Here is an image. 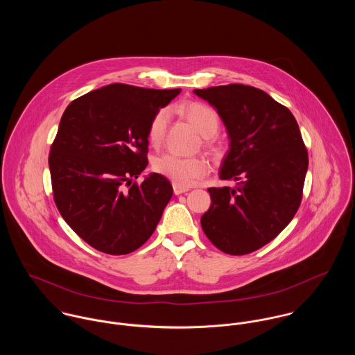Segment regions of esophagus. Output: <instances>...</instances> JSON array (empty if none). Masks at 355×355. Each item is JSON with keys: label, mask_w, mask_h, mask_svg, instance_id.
Masks as SVG:
<instances>
[{"label": "esophagus", "mask_w": 355, "mask_h": 355, "mask_svg": "<svg viewBox=\"0 0 355 355\" xmlns=\"http://www.w3.org/2000/svg\"><path fill=\"white\" fill-rule=\"evenodd\" d=\"M187 191H189L187 187H182V186H179V184H173V193H175L176 196L183 194V193H187Z\"/></svg>", "instance_id": "1"}]
</instances>
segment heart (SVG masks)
<instances>
[{"label":"heart","mask_w":355,"mask_h":355,"mask_svg":"<svg viewBox=\"0 0 355 355\" xmlns=\"http://www.w3.org/2000/svg\"><path fill=\"white\" fill-rule=\"evenodd\" d=\"M180 112L191 121V124L203 137H213L220 127L218 113L203 102H189L180 106ZM169 113L166 109L158 110L150 120L148 127V141L153 146L161 145L168 124ZM206 146L216 150L211 142H206ZM153 169L172 180L179 186H190L194 180L201 179L209 171V165L202 157H180L173 153H164L154 158Z\"/></svg>","instance_id":"obj_1"}]
</instances>
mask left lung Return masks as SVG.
<instances>
[{
  "mask_svg": "<svg viewBox=\"0 0 355 355\" xmlns=\"http://www.w3.org/2000/svg\"><path fill=\"white\" fill-rule=\"evenodd\" d=\"M213 105L228 135L220 179L232 187L207 189L201 217L207 239L223 253L245 255L273 241L293 220L304 194L309 157L294 114L253 86L197 89Z\"/></svg>",
  "mask_w": 355,
  "mask_h": 355,
  "instance_id": "1",
  "label": "left lung"
}]
</instances>
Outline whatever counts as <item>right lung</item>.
I'll use <instances>...</instances> for the list:
<instances>
[{
  "mask_svg": "<svg viewBox=\"0 0 355 355\" xmlns=\"http://www.w3.org/2000/svg\"><path fill=\"white\" fill-rule=\"evenodd\" d=\"M180 93L113 83L71 102L49 153L53 200L67 224L96 250L132 253L152 236L173 189L149 175L148 127Z\"/></svg>",
  "mask_w": 355,
  "mask_h": 355,
  "instance_id": "add662e5",
  "label": "right lung"
}]
</instances>
